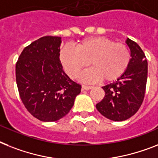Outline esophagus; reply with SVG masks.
Instances as JSON below:
<instances>
[{
    "instance_id": "esophagus-1",
    "label": "esophagus",
    "mask_w": 158,
    "mask_h": 158,
    "mask_svg": "<svg viewBox=\"0 0 158 158\" xmlns=\"http://www.w3.org/2000/svg\"><path fill=\"white\" fill-rule=\"evenodd\" d=\"M93 88V86H90V85H82V89H86V90H88V89H90Z\"/></svg>"
}]
</instances>
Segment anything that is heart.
Listing matches in <instances>:
<instances>
[{"instance_id": "b5f03b06", "label": "heart", "mask_w": 158, "mask_h": 158, "mask_svg": "<svg viewBox=\"0 0 158 158\" xmlns=\"http://www.w3.org/2000/svg\"><path fill=\"white\" fill-rule=\"evenodd\" d=\"M73 48L61 50V64L69 76L76 78L89 62L92 69L81 75L85 81L115 80L127 70L131 60L125 44L105 37L87 38L73 44Z\"/></svg>"}]
</instances>
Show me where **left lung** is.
<instances>
[{"label":"left lung","mask_w":158,"mask_h":158,"mask_svg":"<svg viewBox=\"0 0 158 158\" xmlns=\"http://www.w3.org/2000/svg\"><path fill=\"white\" fill-rule=\"evenodd\" d=\"M126 44L131 52L127 70L116 81L102 87L105 97L96 105L106 118L123 121L140 109L144 98L148 77V62L144 52L135 42L127 38Z\"/></svg>","instance_id":"1"}]
</instances>
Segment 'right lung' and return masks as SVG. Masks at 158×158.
I'll use <instances>...</instances> for the list:
<instances>
[{
  "label": "right lung",
  "mask_w": 158,
  "mask_h": 158,
  "mask_svg": "<svg viewBox=\"0 0 158 158\" xmlns=\"http://www.w3.org/2000/svg\"><path fill=\"white\" fill-rule=\"evenodd\" d=\"M60 44V37L40 38L23 49L16 64V82L23 103L44 122L65 116L81 89L64 72Z\"/></svg>",
  "instance_id": "obj_1"
}]
</instances>
